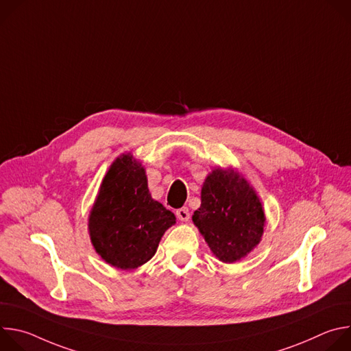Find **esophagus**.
<instances>
[{"label":"esophagus","mask_w":351,"mask_h":351,"mask_svg":"<svg viewBox=\"0 0 351 351\" xmlns=\"http://www.w3.org/2000/svg\"><path fill=\"white\" fill-rule=\"evenodd\" d=\"M176 217L182 221V222H187L190 219V211L187 207H183V208H179L176 210Z\"/></svg>","instance_id":"obj_1"}]
</instances>
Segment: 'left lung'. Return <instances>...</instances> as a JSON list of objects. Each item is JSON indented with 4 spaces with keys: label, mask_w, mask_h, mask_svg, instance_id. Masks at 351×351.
Listing matches in <instances>:
<instances>
[{
    "label": "left lung",
    "mask_w": 351,
    "mask_h": 351,
    "mask_svg": "<svg viewBox=\"0 0 351 351\" xmlns=\"http://www.w3.org/2000/svg\"><path fill=\"white\" fill-rule=\"evenodd\" d=\"M193 222L221 261L234 263L260 243L265 217L247 180L219 168L204 182L202 206L194 211Z\"/></svg>",
    "instance_id": "8db88e82"
}]
</instances>
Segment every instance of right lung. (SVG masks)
<instances>
[{"instance_id": "add662e5", "label": "right lung", "mask_w": 351, "mask_h": 351, "mask_svg": "<svg viewBox=\"0 0 351 351\" xmlns=\"http://www.w3.org/2000/svg\"><path fill=\"white\" fill-rule=\"evenodd\" d=\"M175 215L148 191L143 167L130 154L106 175L88 219L95 252L112 267L133 269L152 258Z\"/></svg>"}]
</instances>
